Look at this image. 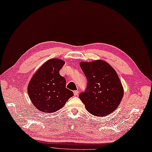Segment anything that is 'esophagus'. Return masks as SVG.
I'll return each instance as SVG.
<instances>
[{
    "label": "esophagus",
    "mask_w": 152,
    "mask_h": 152,
    "mask_svg": "<svg viewBox=\"0 0 152 152\" xmlns=\"http://www.w3.org/2000/svg\"><path fill=\"white\" fill-rule=\"evenodd\" d=\"M73 93H74V94H75V96H77V94H78V91H73Z\"/></svg>",
    "instance_id": "esophagus-1"
}]
</instances>
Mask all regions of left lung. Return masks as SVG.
Wrapping results in <instances>:
<instances>
[{"label": "left lung", "mask_w": 152, "mask_h": 152, "mask_svg": "<svg viewBox=\"0 0 152 152\" xmlns=\"http://www.w3.org/2000/svg\"><path fill=\"white\" fill-rule=\"evenodd\" d=\"M80 65L88 80L86 91L79 96L86 109L96 116L111 113L120 104L124 94L116 71L103 60L82 61Z\"/></svg>", "instance_id": "8db88e82"}]
</instances>
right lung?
<instances>
[{
	"label": "right lung",
	"instance_id": "right-lung-1",
	"mask_svg": "<svg viewBox=\"0 0 152 152\" xmlns=\"http://www.w3.org/2000/svg\"><path fill=\"white\" fill-rule=\"evenodd\" d=\"M65 62L58 58L49 59L34 74L27 93L34 106L44 113H54L66 104L74 94L66 88L65 78L59 70Z\"/></svg>",
	"mask_w": 152,
	"mask_h": 152
}]
</instances>
